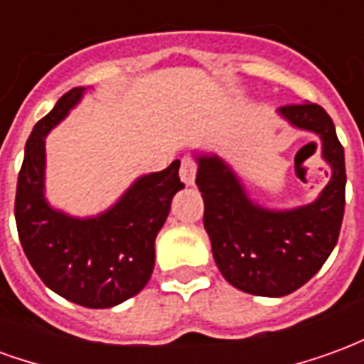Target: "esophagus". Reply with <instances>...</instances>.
Returning a JSON list of instances; mask_svg holds the SVG:
<instances>
[{"instance_id": "esophagus-1", "label": "esophagus", "mask_w": 364, "mask_h": 364, "mask_svg": "<svg viewBox=\"0 0 364 364\" xmlns=\"http://www.w3.org/2000/svg\"><path fill=\"white\" fill-rule=\"evenodd\" d=\"M195 175H197V166H195V161L189 158H185L181 161V169H179V177H181V181L189 187L195 183Z\"/></svg>"}]
</instances>
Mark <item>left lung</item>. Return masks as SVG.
Segmentation results:
<instances>
[{
    "label": "left lung",
    "mask_w": 364,
    "mask_h": 364,
    "mask_svg": "<svg viewBox=\"0 0 364 364\" xmlns=\"http://www.w3.org/2000/svg\"><path fill=\"white\" fill-rule=\"evenodd\" d=\"M277 114L320 138L331 169L328 185L308 205L269 208L250 197L228 161L195 151L197 185L205 200V230L222 277L255 296H287L318 273L333 252L343 222L345 154L333 120L320 105L292 103Z\"/></svg>",
    "instance_id": "1"
}]
</instances>
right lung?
Masks as SVG:
<instances>
[{"label": "right lung", "mask_w": 364, "mask_h": 364, "mask_svg": "<svg viewBox=\"0 0 364 364\" xmlns=\"http://www.w3.org/2000/svg\"><path fill=\"white\" fill-rule=\"evenodd\" d=\"M90 87L60 97L25 144L17 179L15 222L23 252L50 290L85 308H112L148 284L156 263V236L171 198L185 185L181 161L140 175L119 200L95 216H74L46 198V136L80 103Z\"/></svg>", "instance_id": "add662e5"}]
</instances>
